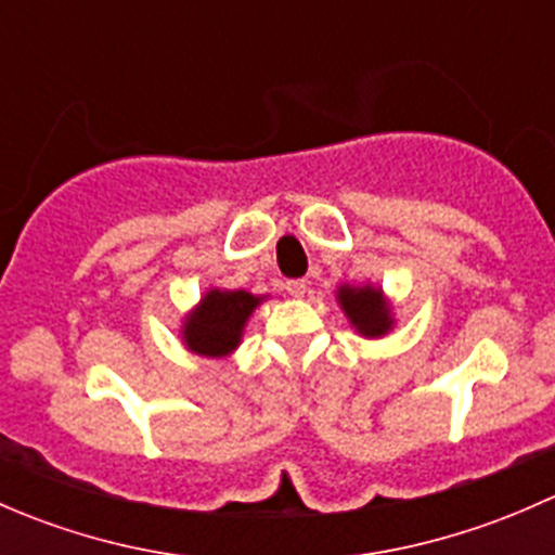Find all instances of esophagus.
Returning <instances> with one entry per match:
<instances>
[{
	"label": "esophagus",
	"instance_id": "esophagus-1",
	"mask_svg": "<svg viewBox=\"0 0 555 555\" xmlns=\"http://www.w3.org/2000/svg\"><path fill=\"white\" fill-rule=\"evenodd\" d=\"M306 287H309V284H306L304 279H289V282L284 284V289H287V295H293V298H304Z\"/></svg>",
	"mask_w": 555,
	"mask_h": 555
}]
</instances>
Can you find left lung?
Returning <instances> with one entry per match:
<instances>
[{
    "label": "left lung",
    "mask_w": 555,
    "mask_h": 555,
    "mask_svg": "<svg viewBox=\"0 0 555 555\" xmlns=\"http://www.w3.org/2000/svg\"><path fill=\"white\" fill-rule=\"evenodd\" d=\"M335 300L362 338H384L395 330V309L376 284H340Z\"/></svg>",
    "instance_id": "obj_1"
}]
</instances>
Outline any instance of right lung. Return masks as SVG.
<instances>
[{
	"label": "right lung",
	"instance_id": "obj_1",
	"mask_svg": "<svg viewBox=\"0 0 555 555\" xmlns=\"http://www.w3.org/2000/svg\"><path fill=\"white\" fill-rule=\"evenodd\" d=\"M266 295H251L246 289L209 287L195 309L184 313L182 338L184 349L201 357H228L238 349L244 327Z\"/></svg>",
	"mask_w": 555,
	"mask_h": 555
}]
</instances>
